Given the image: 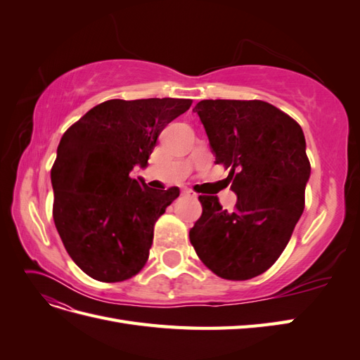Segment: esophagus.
Segmentation results:
<instances>
[{
  "mask_svg": "<svg viewBox=\"0 0 360 360\" xmlns=\"http://www.w3.org/2000/svg\"><path fill=\"white\" fill-rule=\"evenodd\" d=\"M181 193L184 195V197H189V198H197V193H193L191 189H184Z\"/></svg>",
  "mask_w": 360,
  "mask_h": 360,
  "instance_id": "esophagus-1",
  "label": "esophagus"
}]
</instances>
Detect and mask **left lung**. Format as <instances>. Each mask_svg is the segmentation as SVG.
Listing matches in <instances>:
<instances>
[{
	"mask_svg": "<svg viewBox=\"0 0 360 360\" xmlns=\"http://www.w3.org/2000/svg\"><path fill=\"white\" fill-rule=\"evenodd\" d=\"M193 111L214 163L230 168L234 212L200 195L202 214L189 231L202 263L224 279L255 278L275 263L304 209L311 176L297 122L263 101H201Z\"/></svg>",
	"mask_w": 360,
	"mask_h": 360,
	"instance_id": "left-lung-1",
	"label": "left lung"
}]
</instances>
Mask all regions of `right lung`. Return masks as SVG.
Returning <instances> with one entry per match:
<instances>
[{
  "instance_id": "add662e5",
  "label": "right lung",
  "mask_w": 360,
  "mask_h": 360,
  "mask_svg": "<svg viewBox=\"0 0 360 360\" xmlns=\"http://www.w3.org/2000/svg\"><path fill=\"white\" fill-rule=\"evenodd\" d=\"M191 105L112 99L64 132L51 169L53 222L70 258L93 279L126 281L146 266L155 224L180 189H151L130 171L147 167L162 130Z\"/></svg>"
}]
</instances>
